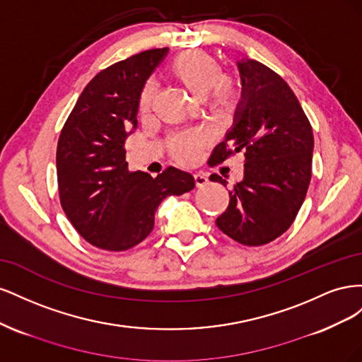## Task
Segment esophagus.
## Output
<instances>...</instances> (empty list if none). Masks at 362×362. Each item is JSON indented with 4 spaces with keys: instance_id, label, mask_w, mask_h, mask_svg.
<instances>
[{
    "instance_id": "1",
    "label": "esophagus",
    "mask_w": 362,
    "mask_h": 362,
    "mask_svg": "<svg viewBox=\"0 0 362 362\" xmlns=\"http://www.w3.org/2000/svg\"><path fill=\"white\" fill-rule=\"evenodd\" d=\"M193 178H194L196 187H204V185H206V184H208V178L205 177L204 173H194V175H193Z\"/></svg>"
}]
</instances>
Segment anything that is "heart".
Instances as JSON below:
<instances>
[{"mask_svg":"<svg viewBox=\"0 0 362 362\" xmlns=\"http://www.w3.org/2000/svg\"><path fill=\"white\" fill-rule=\"evenodd\" d=\"M172 78L181 84L196 100L206 101L210 110L217 116L233 113L242 100V87L233 76L223 75L218 62L202 49H187L173 57L168 66ZM154 89L146 84L139 98L140 115H148ZM208 145V137L198 129H187L173 134L169 141L170 156L184 164L194 163Z\"/></svg>","mask_w":362,"mask_h":362,"instance_id":"obj_1","label":"heart"}]
</instances>
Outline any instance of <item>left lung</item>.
<instances>
[{
    "label": "left lung",
    "mask_w": 362,
    "mask_h": 362,
    "mask_svg": "<svg viewBox=\"0 0 362 362\" xmlns=\"http://www.w3.org/2000/svg\"><path fill=\"white\" fill-rule=\"evenodd\" d=\"M237 66L242 101L208 164L243 151L245 173L216 225L238 243L261 246L286 233L299 213L311 181L314 137L298 98L276 72L247 59ZM210 180L226 185L216 173Z\"/></svg>",
    "instance_id": "1"
}]
</instances>
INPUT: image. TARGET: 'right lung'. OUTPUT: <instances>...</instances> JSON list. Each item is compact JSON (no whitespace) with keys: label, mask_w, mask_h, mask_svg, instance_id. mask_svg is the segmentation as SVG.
<instances>
[{"label":"right lung","mask_w":362,"mask_h":362,"mask_svg":"<svg viewBox=\"0 0 362 362\" xmlns=\"http://www.w3.org/2000/svg\"><path fill=\"white\" fill-rule=\"evenodd\" d=\"M168 48L139 52L96 74L59 137L63 211L78 234L104 250H127L151 234L158 205L194 187L190 173L168 168L157 178L129 172L125 140L137 128L139 98Z\"/></svg>","instance_id":"obj_1"}]
</instances>
